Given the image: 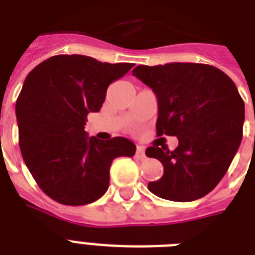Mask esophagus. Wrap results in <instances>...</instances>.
<instances>
[{"label":"esophagus","mask_w":255,"mask_h":255,"mask_svg":"<svg viewBox=\"0 0 255 255\" xmlns=\"http://www.w3.org/2000/svg\"><path fill=\"white\" fill-rule=\"evenodd\" d=\"M136 157L140 160L145 159V149H144V147H141V145L137 147V149H136Z\"/></svg>","instance_id":"1"}]
</instances>
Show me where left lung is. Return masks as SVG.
Instances as JSON below:
<instances>
[{
    "label": "left lung",
    "instance_id": "8db88e82",
    "mask_svg": "<svg viewBox=\"0 0 255 255\" xmlns=\"http://www.w3.org/2000/svg\"><path fill=\"white\" fill-rule=\"evenodd\" d=\"M132 75L157 96V135L177 136L178 147H148L160 160L163 177L148 184L157 197L188 202L216 188L229 169L242 140L245 103L234 82L204 63L140 65Z\"/></svg>",
    "mask_w": 255,
    "mask_h": 255
}]
</instances>
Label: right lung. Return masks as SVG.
I'll use <instances>...</instances> for the list:
<instances>
[{"mask_svg": "<svg viewBox=\"0 0 255 255\" xmlns=\"http://www.w3.org/2000/svg\"><path fill=\"white\" fill-rule=\"evenodd\" d=\"M133 63H107L86 55H54L26 77L15 103L19 148L38 186L63 205H87L103 196L110 167L132 157L136 145L126 137H88L85 124L98 112L112 82Z\"/></svg>", "mask_w": 255, "mask_h": 255, "instance_id": "obj_1", "label": "right lung"}]
</instances>
